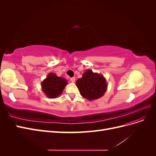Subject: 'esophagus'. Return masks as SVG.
Segmentation results:
<instances>
[{"label":"esophagus","mask_w":156,"mask_h":156,"mask_svg":"<svg viewBox=\"0 0 156 156\" xmlns=\"http://www.w3.org/2000/svg\"><path fill=\"white\" fill-rule=\"evenodd\" d=\"M70 81H72V82H73V83H74V82H75V78L74 77H71V78H70Z\"/></svg>","instance_id":"obj_1"}]
</instances>
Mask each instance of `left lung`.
<instances>
[{
	"label": "left lung",
	"mask_w": 156,
	"mask_h": 156,
	"mask_svg": "<svg viewBox=\"0 0 156 156\" xmlns=\"http://www.w3.org/2000/svg\"><path fill=\"white\" fill-rule=\"evenodd\" d=\"M81 95L89 100L101 98L107 90V85L102 75L93 73L91 69L87 70L83 77L76 82Z\"/></svg>",
	"instance_id": "8db88e82"
}]
</instances>
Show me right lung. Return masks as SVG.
<instances>
[{
  "label": "right lung",
  "instance_id": "1",
  "mask_svg": "<svg viewBox=\"0 0 156 156\" xmlns=\"http://www.w3.org/2000/svg\"><path fill=\"white\" fill-rule=\"evenodd\" d=\"M67 83L66 79L56 76L54 73H49L42 82L41 87L43 92L47 96L51 98H55L62 92Z\"/></svg>",
  "mask_w": 156,
  "mask_h": 156
}]
</instances>
